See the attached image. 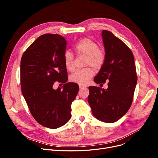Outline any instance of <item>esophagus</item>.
Returning <instances> with one entry per match:
<instances>
[{
  "label": "esophagus",
  "mask_w": 158,
  "mask_h": 158,
  "mask_svg": "<svg viewBox=\"0 0 158 158\" xmlns=\"http://www.w3.org/2000/svg\"><path fill=\"white\" fill-rule=\"evenodd\" d=\"M79 86L80 89H82V88H86V86L84 85H79Z\"/></svg>",
  "instance_id": "1"
}]
</instances>
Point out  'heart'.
<instances>
[{"instance_id": "obj_1", "label": "heart", "mask_w": 158, "mask_h": 158, "mask_svg": "<svg viewBox=\"0 0 158 158\" xmlns=\"http://www.w3.org/2000/svg\"><path fill=\"white\" fill-rule=\"evenodd\" d=\"M75 51L77 54L86 56V66H92L95 69H100L105 61V54L99 48L95 41L89 38L82 39L75 45ZM64 63L66 69L72 72L75 69L74 56L69 51L64 54ZM94 71L91 68L77 70L70 76V80L79 85H86L92 78Z\"/></svg>"}]
</instances>
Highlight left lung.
<instances>
[{"label": "left lung", "mask_w": 158, "mask_h": 158, "mask_svg": "<svg viewBox=\"0 0 158 158\" xmlns=\"http://www.w3.org/2000/svg\"><path fill=\"white\" fill-rule=\"evenodd\" d=\"M105 61L94 78L97 84L109 81L106 89L89 86L88 103L94 117L113 123L125 114L131 106L137 83L134 56L123 41L109 31L103 30Z\"/></svg>", "instance_id": "1"}]
</instances>
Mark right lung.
I'll use <instances>...</instances> for the list:
<instances>
[{
  "label": "right lung",
  "mask_w": 158,
  "mask_h": 158,
  "mask_svg": "<svg viewBox=\"0 0 158 158\" xmlns=\"http://www.w3.org/2000/svg\"><path fill=\"white\" fill-rule=\"evenodd\" d=\"M66 41L60 35L38 37L23 53L20 63L22 95L32 117L44 127L57 129L71 118V105L79 92L75 82H67L64 63ZM64 85L54 90V82Z\"/></svg>",
  "instance_id": "1"
}]
</instances>
